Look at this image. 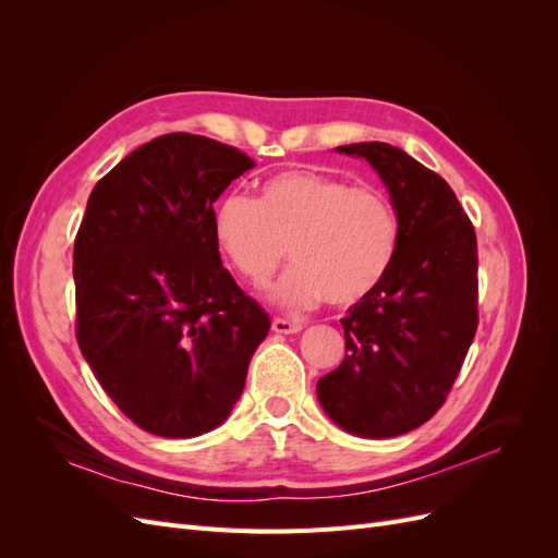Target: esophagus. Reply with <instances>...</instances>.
I'll return each mask as SVG.
<instances>
[{"instance_id":"obj_1","label":"esophagus","mask_w":558,"mask_h":558,"mask_svg":"<svg viewBox=\"0 0 558 558\" xmlns=\"http://www.w3.org/2000/svg\"><path fill=\"white\" fill-rule=\"evenodd\" d=\"M272 330L279 335H295L302 330L300 320H286V318H275L272 320Z\"/></svg>"}]
</instances>
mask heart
I'll list each match as a JSON object with an SVG mask.
<instances>
[{
  "label": "heart",
  "mask_w": 558,
  "mask_h": 558,
  "mask_svg": "<svg viewBox=\"0 0 558 558\" xmlns=\"http://www.w3.org/2000/svg\"><path fill=\"white\" fill-rule=\"evenodd\" d=\"M218 251L246 283L263 289L289 248L293 267L272 295L289 307L328 300L351 307L391 272L400 223L388 197L344 179L286 170L265 179L253 202L230 193L211 214Z\"/></svg>",
  "instance_id": "obj_1"
}]
</instances>
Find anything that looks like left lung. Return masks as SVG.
Instances as JSON below:
<instances>
[{"label":"left lung","mask_w":558,"mask_h":558,"mask_svg":"<svg viewBox=\"0 0 558 558\" xmlns=\"http://www.w3.org/2000/svg\"><path fill=\"white\" fill-rule=\"evenodd\" d=\"M386 185L400 223L391 272L342 320L347 356L316 384L342 430L381 440L440 410L477 330V238L449 183L384 142L337 146Z\"/></svg>","instance_id":"left-lung-1"}]
</instances>
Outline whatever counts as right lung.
<instances>
[{
  "label": "right lung",
  "mask_w": 558,
  "mask_h": 558,
  "mask_svg": "<svg viewBox=\"0 0 558 558\" xmlns=\"http://www.w3.org/2000/svg\"><path fill=\"white\" fill-rule=\"evenodd\" d=\"M256 167L242 150L174 132L99 179L74 242L76 340L140 428L197 437L230 416L269 316L221 263L211 214Z\"/></svg>",
  "instance_id": "obj_1"
}]
</instances>
